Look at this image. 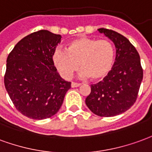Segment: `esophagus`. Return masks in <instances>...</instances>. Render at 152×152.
Instances as JSON below:
<instances>
[{"mask_svg": "<svg viewBox=\"0 0 152 152\" xmlns=\"http://www.w3.org/2000/svg\"><path fill=\"white\" fill-rule=\"evenodd\" d=\"M81 84L78 83H75V82H72L71 83V87H77L80 86Z\"/></svg>", "mask_w": 152, "mask_h": 152, "instance_id": "1", "label": "esophagus"}]
</instances>
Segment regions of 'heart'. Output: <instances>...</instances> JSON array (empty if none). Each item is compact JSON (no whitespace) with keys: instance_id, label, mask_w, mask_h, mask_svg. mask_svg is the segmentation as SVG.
Masks as SVG:
<instances>
[{"instance_id":"obj_1","label":"heart","mask_w":152,"mask_h":152,"mask_svg":"<svg viewBox=\"0 0 152 152\" xmlns=\"http://www.w3.org/2000/svg\"><path fill=\"white\" fill-rule=\"evenodd\" d=\"M53 60L57 70L66 79L80 66L82 77L99 81L107 77L113 68L116 49L108 39L79 37L69 43L66 52L56 50Z\"/></svg>"}]
</instances>
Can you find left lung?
Returning a JSON list of instances; mask_svg holds the SVG:
<instances>
[{"label": "left lung", "instance_id": "1", "mask_svg": "<svg viewBox=\"0 0 152 152\" xmlns=\"http://www.w3.org/2000/svg\"><path fill=\"white\" fill-rule=\"evenodd\" d=\"M116 47V60L112 71L99 83L91 85L86 104L99 117H114L127 111L136 101L143 69L140 56L129 39L112 30L99 28Z\"/></svg>", "mask_w": 152, "mask_h": 152}]
</instances>
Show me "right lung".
Here are the masks:
<instances>
[{"instance_id":"add662e5","label":"right lung","mask_w":152,"mask_h":152,"mask_svg":"<svg viewBox=\"0 0 152 152\" xmlns=\"http://www.w3.org/2000/svg\"><path fill=\"white\" fill-rule=\"evenodd\" d=\"M61 36L47 30L22 39L7 57L4 83L14 107L26 117H53L62 104L71 83L63 80L53 56Z\"/></svg>"}]
</instances>
